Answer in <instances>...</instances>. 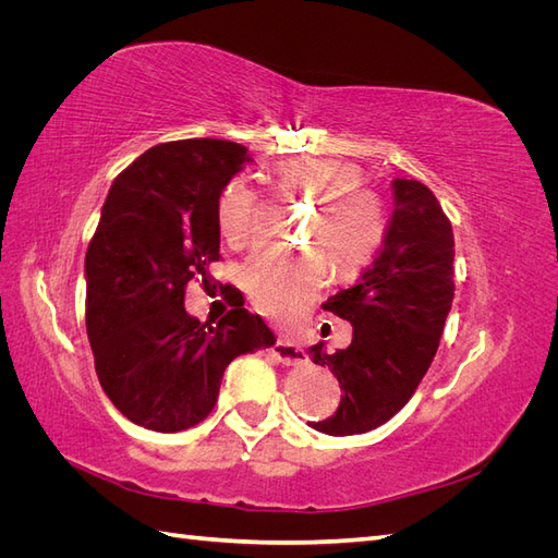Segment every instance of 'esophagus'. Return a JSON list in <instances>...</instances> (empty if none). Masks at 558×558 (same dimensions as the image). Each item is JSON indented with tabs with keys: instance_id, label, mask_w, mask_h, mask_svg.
Masks as SVG:
<instances>
[{
	"instance_id": "esophagus-1",
	"label": "esophagus",
	"mask_w": 558,
	"mask_h": 558,
	"mask_svg": "<svg viewBox=\"0 0 558 558\" xmlns=\"http://www.w3.org/2000/svg\"><path fill=\"white\" fill-rule=\"evenodd\" d=\"M269 353H272L275 361H279L283 365H300V363L307 361L305 351H302L295 344H291V342H283V340H277L272 347H269Z\"/></svg>"
}]
</instances>
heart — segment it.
<instances>
[{
    "instance_id": "obj_1",
    "label": "heart",
    "mask_w": 558,
    "mask_h": 558,
    "mask_svg": "<svg viewBox=\"0 0 558 558\" xmlns=\"http://www.w3.org/2000/svg\"><path fill=\"white\" fill-rule=\"evenodd\" d=\"M277 179L283 191L314 197L316 211L305 234L327 253L337 275H353L373 260L386 240L388 211L381 195L361 183L359 165L302 156L281 162ZM216 221L232 246L246 244L260 223V193L242 177L230 179L218 195ZM319 252L260 253L253 258L244 275L251 305L281 328H298L328 279L325 252Z\"/></svg>"
}]
</instances>
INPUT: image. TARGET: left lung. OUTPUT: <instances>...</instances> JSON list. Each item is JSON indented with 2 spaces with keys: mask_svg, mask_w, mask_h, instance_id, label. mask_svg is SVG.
<instances>
[{
  "mask_svg": "<svg viewBox=\"0 0 558 558\" xmlns=\"http://www.w3.org/2000/svg\"><path fill=\"white\" fill-rule=\"evenodd\" d=\"M396 207L386 240L361 279L324 305L353 326L351 344L310 349L340 381V408L312 428L326 435L367 433L414 396L440 347L453 300V230L428 185L393 181Z\"/></svg>",
  "mask_w": 558,
  "mask_h": 558,
  "instance_id": "obj_1",
  "label": "left lung"
}]
</instances>
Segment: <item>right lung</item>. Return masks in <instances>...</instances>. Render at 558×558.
<instances>
[{"instance_id": "add662e5", "label": "right lung", "mask_w": 558, "mask_h": 558, "mask_svg": "<svg viewBox=\"0 0 558 558\" xmlns=\"http://www.w3.org/2000/svg\"><path fill=\"white\" fill-rule=\"evenodd\" d=\"M251 160L234 142H167L111 183L86 251V330L99 384L132 424L193 428L230 361L277 342L244 300L216 326L183 307L185 286H209L221 260L218 195Z\"/></svg>"}]
</instances>
